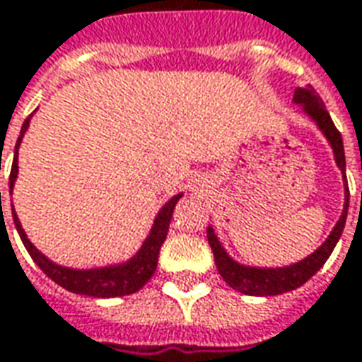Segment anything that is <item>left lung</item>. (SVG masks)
Returning a JSON list of instances; mask_svg holds the SVG:
<instances>
[{
  "mask_svg": "<svg viewBox=\"0 0 362 362\" xmlns=\"http://www.w3.org/2000/svg\"><path fill=\"white\" fill-rule=\"evenodd\" d=\"M293 101L299 103L303 111L317 123V127L322 131V135L327 137V141L331 143V147H333L334 161L339 165V169L343 171V179H345V209H343L341 219L337 221L331 235L327 237V241L315 253H311L307 259H303V261L295 263V265L277 267V269H259V267L239 265L221 247L213 227H209L207 229V239H209L211 249H213V257H215V265L219 269V275L229 287L243 293V295L271 297V295H281V293H287V291H293V288H299L300 285H305L325 265V261L329 259V255L333 253L334 245L341 239L343 229H345L346 211H349V185H346L345 177L346 163L345 149H343V137H341L339 129L334 127L329 111L325 109L322 99L311 85L295 89Z\"/></svg>",
  "mask_w": 362,
  "mask_h": 362,
  "instance_id": "obj_1",
  "label": "left lung"
}]
</instances>
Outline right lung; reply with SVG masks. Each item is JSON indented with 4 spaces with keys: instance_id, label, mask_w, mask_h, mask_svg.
I'll return each mask as SVG.
<instances>
[{
    "instance_id": "obj_1",
    "label": "right lung",
    "mask_w": 362,
    "mask_h": 362,
    "mask_svg": "<svg viewBox=\"0 0 362 362\" xmlns=\"http://www.w3.org/2000/svg\"><path fill=\"white\" fill-rule=\"evenodd\" d=\"M29 119L23 121L21 133L17 137L16 143V155H13V165H11V173H9V191L13 189L17 177V149L19 143L23 139L25 131L29 127ZM183 197V193H179L175 197H171L163 205V209L159 211V215L153 221L151 233L145 239V243L141 245V249L137 251L135 257H131L127 263L121 265H109L101 267V269H69V267L55 265L53 261H49L43 253H40L31 241L28 239L25 231L21 229V223L17 219L13 205H11V213H13V223L16 229L21 237V241L25 245L28 253L31 255V259L37 263L41 271L55 281L57 285H62L63 288L77 293V295H87V297H99V299H109V297H123V295H133L153 277L155 269H157V259H159V249L163 245L167 231H169V223H171V215L175 209L177 201ZM0 207H1V193H0Z\"/></svg>"
}]
</instances>
